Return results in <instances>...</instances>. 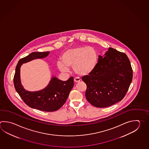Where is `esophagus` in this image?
Returning a JSON list of instances; mask_svg holds the SVG:
<instances>
[{
	"instance_id": "1",
	"label": "esophagus",
	"mask_w": 149,
	"mask_h": 149,
	"mask_svg": "<svg viewBox=\"0 0 149 149\" xmlns=\"http://www.w3.org/2000/svg\"><path fill=\"white\" fill-rule=\"evenodd\" d=\"M80 81H81V79H79V78H78V77H76V78L74 79V81H75V83H79Z\"/></svg>"
}]
</instances>
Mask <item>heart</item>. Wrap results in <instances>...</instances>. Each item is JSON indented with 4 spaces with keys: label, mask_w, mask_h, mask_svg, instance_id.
Instances as JSON below:
<instances>
[{
    "label": "heart",
    "mask_w": 149,
    "mask_h": 149,
    "mask_svg": "<svg viewBox=\"0 0 149 149\" xmlns=\"http://www.w3.org/2000/svg\"><path fill=\"white\" fill-rule=\"evenodd\" d=\"M62 61L57 62V66L63 72H68L69 68H73L79 76H87L95 70L98 60L95 49L91 46H77L64 52Z\"/></svg>",
    "instance_id": "heart-1"
}]
</instances>
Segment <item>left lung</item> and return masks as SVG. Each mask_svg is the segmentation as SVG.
<instances>
[{
  "label": "left lung",
  "mask_w": 149,
  "mask_h": 149,
  "mask_svg": "<svg viewBox=\"0 0 149 149\" xmlns=\"http://www.w3.org/2000/svg\"><path fill=\"white\" fill-rule=\"evenodd\" d=\"M133 70L126 54L110 47L99 55L95 70L82 77L86 84L87 101L96 107H107L121 101L132 82Z\"/></svg>",
  "instance_id": "obj_1"
}]
</instances>
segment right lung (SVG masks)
Returning <instances> with one entry per match:
<instances>
[{
	"label": "right lung",
	"instance_id": "1",
	"mask_svg": "<svg viewBox=\"0 0 149 149\" xmlns=\"http://www.w3.org/2000/svg\"><path fill=\"white\" fill-rule=\"evenodd\" d=\"M49 52H33L20 59L17 64L14 84L16 91L28 107L45 112H53L59 109L67 100L70 91L74 86V78L71 77L66 81H62L53 76L47 86L43 90L29 92L24 88L20 77V67L23 63L33 59L45 58Z\"/></svg>",
	"mask_w": 149,
	"mask_h": 149
}]
</instances>
